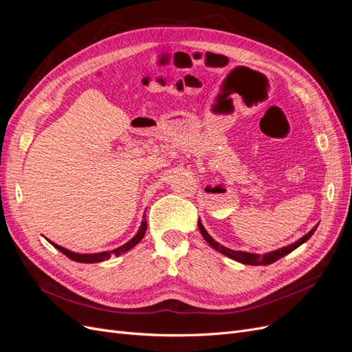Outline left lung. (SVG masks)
I'll return each instance as SVG.
<instances>
[{"mask_svg": "<svg viewBox=\"0 0 352 352\" xmlns=\"http://www.w3.org/2000/svg\"><path fill=\"white\" fill-rule=\"evenodd\" d=\"M317 226H318V225H317ZM317 226L313 228L310 232L307 233V235H304L302 238H300L296 242L286 245V247H283V248L274 250V251H270V252H265V254L260 255V254L247 252V251H235V250H230V248H228V247H223L221 243H219L217 241H214V239H212V238L210 236V233L206 230L204 226H202L201 220H198V228H199L201 235H202V238H204V239L208 242V245H211L212 248H214V250L219 251V252H221L223 255H226V257H229V258H232V260H235V261H238V263H242V264H248V265H269V264H272V263H274V261H278L279 258L285 257V255L292 252L294 250H296L298 247H300V245H302L304 242H307L308 239H310V238L313 236V233L316 232Z\"/></svg>", "mask_w": 352, "mask_h": 352, "instance_id": "obj_1", "label": "left lung"}]
</instances>
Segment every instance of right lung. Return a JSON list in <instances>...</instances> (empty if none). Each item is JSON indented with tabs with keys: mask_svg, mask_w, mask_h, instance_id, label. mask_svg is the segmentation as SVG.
<instances>
[{
	"mask_svg": "<svg viewBox=\"0 0 352 352\" xmlns=\"http://www.w3.org/2000/svg\"><path fill=\"white\" fill-rule=\"evenodd\" d=\"M145 232H146V219H145V214L142 216V221H141V226H140V230L136 232V235L131 239L127 241L126 243H123L122 247L116 248V250H111V251H102V252H95V254H80V252H73L65 247H60V245L51 242L48 239V242L52 245V247L57 248L60 252H63L66 255V257H69L70 260L73 261H78V263H101V261H105L109 260L111 255H122L124 252H127L129 250H132L135 245L138 242H141V239L145 236Z\"/></svg>",
	"mask_w": 352,
	"mask_h": 352,
	"instance_id": "obj_1",
	"label": "right lung"
}]
</instances>
